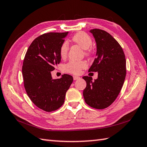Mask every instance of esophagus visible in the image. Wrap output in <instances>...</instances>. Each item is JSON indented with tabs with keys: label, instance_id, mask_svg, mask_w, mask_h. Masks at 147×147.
Here are the masks:
<instances>
[{
	"label": "esophagus",
	"instance_id": "obj_1",
	"mask_svg": "<svg viewBox=\"0 0 147 147\" xmlns=\"http://www.w3.org/2000/svg\"><path fill=\"white\" fill-rule=\"evenodd\" d=\"M80 78L79 77V76H73V79H74V80H78V79H80Z\"/></svg>",
	"mask_w": 147,
	"mask_h": 147
}]
</instances>
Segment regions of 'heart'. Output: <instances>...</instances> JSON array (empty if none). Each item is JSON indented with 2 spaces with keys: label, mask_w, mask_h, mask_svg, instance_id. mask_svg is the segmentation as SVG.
Instances as JSON below:
<instances>
[{
  "label": "heart",
  "mask_w": 147,
  "mask_h": 147,
  "mask_svg": "<svg viewBox=\"0 0 147 147\" xmlns=\"http://www.w3.org/2000/svg\"><path fill=\"white\" fill-rule=\"evenodd\" d=\"M72 42L80 46L85 50V55L89 56L92 54V49L90 47L92 45V39L88 34L80 32L76 33L72 37ZM69 45L67 42L62 43L60 49V55L62 58H65L67 55ZM87 67V63L85 61H70L64 65V70L68 73L73 74H79L82 69Z\"/></svg>",
  "instance_id": "b5f03b06"
}]
</instances>
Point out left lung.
<instances>
[{"mask_svg": "<svg viewBox=\"0 0 147 147\" xmlns=\"http://www.w3.org/2000/svg\"><path fill=\"white\" fill-rule=\"evenodd\" d=\"M96 43V58L89 72H98V78L83 76L86 86L85 101L90 107L103 109L110 106L120 93L126 74L125 55L121 45L104 30L90 31Z\"/></svg>", "mask_w": 147, "mask_h": 147, "instance_id": "1", "label": "left lung"}]
</instances>
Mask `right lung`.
I'll list each match as a JSON object with an SVG mask.
<instances>
[{"instance_id": "1", "label": "right lung", "mask_w": 147, "mask_h": 147, "mask_svg": "<svg viewBox=\"0 0 147 147\" xmlns=\"http://www.w3.org/2000/svg\"><path fill=\"white\" fill-rule=\"evenodd\" d=\"M68 32L47 33L37 37L28 49L22 67L27 95L36 107L46 112L63 105L73 78L64 74L52 79L51 71L60 63V49Z\"/></svg>"}]
</instances>
